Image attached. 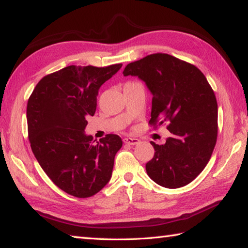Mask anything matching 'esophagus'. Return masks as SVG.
<instances>
[{"instance_id": "esophagus-1", "label": "esophagus", "mask_w": 248, "mask_h": 248, "mask_svg": "<svg viewBox=\"0 0 248 248\" xmlns=\"http://www.w3.org/2000/svg\"><path fill=\"white\" fill-rule=\"evenodd\" d=\"M124 142L129 145H137L140 142V140L137 139V138H124Z\"/></svg>"}]
</instances>
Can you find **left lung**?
I'll list each match as a JSON object with an SVG mask.
<instances>
[{
  "label": "left lung",
  "mask_w": 248,
  "mask_h": 248,
  "mask_svg": "<svg viewBox=\"0 0 248 248\" xmlns=\"http://www.w3.org/2000/svg\"><path fill=\"white\" fill-rule=\"evenodd\" d=\"M124 75L144 81L153 95L149 124H167L171 137L155 144L146 163L150 178L166 188L191 183L208 164L217 137V104L212 87L194 64L167 53L131 62Z\"/></svg>",
  "instance_id": "left-lung-1"
}]
</instances>
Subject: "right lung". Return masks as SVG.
Wrapping results in <instances>:
<instances>
[{
	"label": "right lung",
	"instance_id": "obj_1",
	"mask_svg": "<svg viewBox=\"0 0 248 248\" xmlns=\"http://www.w3.org/2000/svg\"><path fill=\"white\" fill-rule=\"evenodd\" d=\"M121 66H66L41 78L28 99L32 153L53 184L78 198L94 196L106 186L123 146L117 134L95 143L84 132L87 117L95 114L99 87Z\"/></svg>",
	"mask_w": 248,
	"mask_h": 248
}]
</instances>
